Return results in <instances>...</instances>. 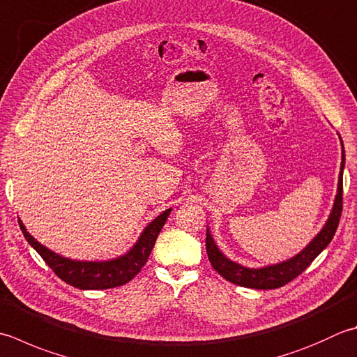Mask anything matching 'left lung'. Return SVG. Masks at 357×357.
Here are the masks:
<instances>
[{
  "mask_svg": "<svg viewBox=\"0 0 357 357\" xmlns=\"http://www.w3.org/2000/svg\"><path fill=\"white\" fill-rule=\"evenodd\" d=\"M344 165H345V151H344V144H342V164H340V173H339V187H337V195L336 201H334L333 212L330 215V220L326 221L325 227L320 230V234L314 238L308 246H306L302 252L291 258L288 261H283L280 264H274V266H266L261 269H248L243 268L240 264L227 260V258L222 255L216 244L213 243L212 235L206 234V250L208 255V261L213 266V269L218 272L221 277H225L227 282L244 286V288H252V289H275L294 280L297 275L302 274V272L310 266L322 250L330 244L333 240L334 234H336L340 215H342V201H344Z\"/></svg>",
  "mask_w": 357,
  "mask_h": 357,
  "instance_id": "obj_1",
  "label": "left lung"
}]
</instances>
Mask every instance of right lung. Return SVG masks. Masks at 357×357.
Here are the masks:
<instances>
[{"instance_id": "right-lung-1", "label": "right lung", "mask_w": 357, "mask_h": 357, "mask_svg": "<svg viewBox=\"0 0 357 357\" xmlns=\"http://www.w3.org/2000/svg\"><path fill=\"white\" fill-rule=\"evenodd\" d=\"M172 212V208L160 213L155 221H151L145 227L141 238L135 244L127 255H123L117 260L96 263V261H73L68 258H63L52 250L46 249L43 244L29 235L23 222L18 220L21 232H23L27 243L37 250L46 264L51 268L55 275L60 277L63 282L74 286L79 289H109L116 286H122L128 283L132 277H136L139 271L144 268V264L149 260V257L155 246L160 229L165 225L167 218Z\"/></svg>"}]
</instances>
